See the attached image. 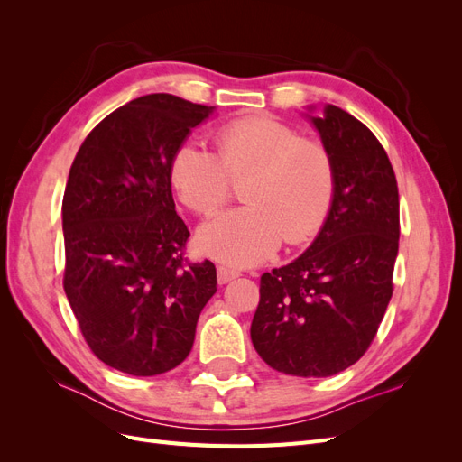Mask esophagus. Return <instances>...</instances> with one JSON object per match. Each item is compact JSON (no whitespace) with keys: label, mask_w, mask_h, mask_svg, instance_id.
Returning a JSON list of instances; mask_svg holds the SVG:
<instances>
[{"label":"esophagus","mask_w":462,"mask_h":462,"mask_svg":"<svg viewBox=\"0 0 462 462\" xmlns=\"http://www.w3.org/2000/svg\"><path fill=\"white\" fill-rule=\"evenodd\" d=\"M241 273L236 272V270H231V268H227V265H219L217 268V283L219 285H226V283H229L231 279H235V277H239Z\"/></svg>","instance_id":"obj_1"}]
</instances>
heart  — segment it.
<instances>
[{
	"label": "heart",
	"mask_w": 462,
	"mask_h": 462,
	"mask_svg": "<svg viewBox=\"0 0 462 462\" xmlns=\"http://www.w3.org/2000/svg\"><path fill=\"white\" fill-rule=\"evenodd\" d=\"M217 156L183 143L170 162V180L194 214L209 217L243 183L246 206L216 217L199 231L204 254L233 265H253L285 243L300 245L324 226L335 197L331 152L273 117H241L216 133Z\"/></svg>",
	"instance_id": "heart-1"
}]
</instances>
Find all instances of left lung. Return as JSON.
<instances>
[{
    "label": "left lung",
    "instance_id": "1",
    "mask_svg": "<svg viewBox=\"0 0 462 462\" xmlns=\"http://www.w3.org/2000/svg\"><path fill=\"white\" fill-rule=\"evenodd\" d=\"M310 119L335 163L333 204L306 253L260 277L250 339L277 372L328 377L368 351L393 295L399 190L365 123L331 104Z\"/></svg>",
    "mask_w": 462,
    "mask_h": 462
}]
</instances>
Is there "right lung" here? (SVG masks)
<instances>
[{
    "mask_svg": "<svg viewBox=\"0 0 462 462\" xmlns=\"http://www.w3.org/2000/svg\"><path fill=\"white\" fill-rule=\"evenodd\" d=\"M148 94L102 119L79 148L63 194V289L82 337L104 365L158 375L183 362L217 291L216 265L185 258L170 162L214 114Z\"/></svg>",
    "mask_w": 462,
    "mask_h": 462,
    "instance_id": "right-lung-1",
    "label": "right lung"
}]
</instances>
